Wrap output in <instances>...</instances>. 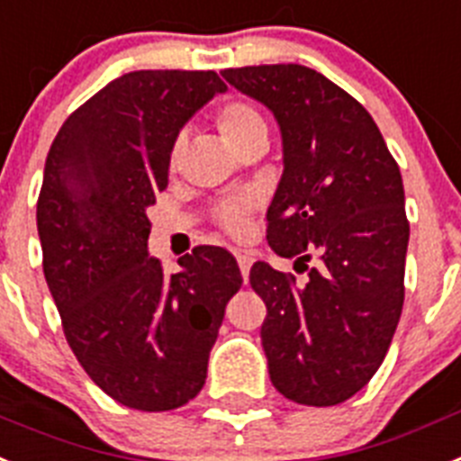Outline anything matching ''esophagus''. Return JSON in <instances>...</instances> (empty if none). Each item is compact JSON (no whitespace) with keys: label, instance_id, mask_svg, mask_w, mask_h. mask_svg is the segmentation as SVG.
Masks as SVG:
<instances>
[{"label":"esophagus","instance_id":"esophagus-1","mask_svg":"<svg viewBox=\"0 0 461 461\" xmlns=\"http://www.w3.org/2000/svg\"><path fill=\"white\" fill-rule=\"evenodd\" d=\"M237 262H239V269H241L243 281H249L250 265H253V255L246 253V250H239V253H237Z\"/></svg>","mask_w":461,"mask_h":461}]
</instances>
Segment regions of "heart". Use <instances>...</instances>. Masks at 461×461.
<instances>
[{"label":"heart","mask_w":461,"mask_h":461,"mask_svg":"<svg viewBox=\"0 0 461 461\" xmlns=\"http://www.w3.org/2000/svg\"><path fill=\"white\" fill-rule=\"evenodd\" d=\"M215 123H218V131L224 140L230 142L234 149L249 142L253 135L267 133L265 117L260 112L255 110L253 105L243 103V100H231V103H224L222 107L215 114ZM180 152H183V140H177L171 149V168H176L177 161H180ZM255 208L253 199H234L227 201L218 208V222L222 224L224 230L230 234H243L249 230L250 212Z\"/></svg>","instance_id":"1"}]
</instances>
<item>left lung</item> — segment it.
<instances>
[{
	"label": "left lung",
	"mask_w": 461,
	"mask_h": 461,
	"mask_svg": "<svg viewBox=\"0 0 461 461\" xmlns=\"http://www.w3.org/2000/svg\"><path fill=\"white\" fill-rule=\"evenodd\" d=\"M272 112L284 176L267 211L269 246L304 265L307 284L255 262L269 377L303 405H338L384 361L403 309L410 224L401 171L366 107L304 65L220 72Z\"/></svg>",
	"instance_id": "left-lung-1"
}]
</instances>
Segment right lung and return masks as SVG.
Returning a JSON list of instances; mask_svg holds the SVG:
<instances>
[{
    "instance_id": "add662e5",
    "label": "right lung",
    "mask_w": 461,
    "mask_h": 461,
    "mask_svg": "<svg viewBox=\"0 0 461 461\" xmlns=\"http://www.w3.org/2000/svg\"><path fill=\"white\" fill-rule=\"evenodd\" d=\"M224 91L211 69L129 72L69 114L46 157V284L81 368L126 408L161 412L201 392L224 307L243 284L218 246L180 258L171 276L147 253V208L168 185L177 135Z\"/></svg>"
}]
</instances>
